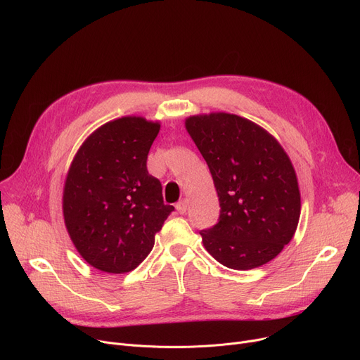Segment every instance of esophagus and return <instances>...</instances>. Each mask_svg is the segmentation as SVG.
Listing matches in <instances>:
<instances>
[{
    "instance_id": "obj_1",
    "label": "esophagus",
    "mask_w": 360,
    "mask_h": 360,
    "mask_svg": "<svg viewBox=\"0 0 360 360\" xmlns=\"http://www.w3.org/2000/svg\"><path fill=\"white\" fill-rule=\"evenodd\" d=\"M176 210H178V213L185 214L186 210H188V201H186V200H181V201L176 204Z\"/></svg>"
}]
</instances>
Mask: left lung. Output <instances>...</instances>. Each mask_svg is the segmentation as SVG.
I'll list each match as a JSON object with an SVG mask.
<instances>
[{"label": "left lung", "instance_id": "8db88e82", "mask_svg": "<svg viewBox=\"0 0 360 360\" xmlns=\"http://www.w3.org/2000/svg\"><path fill=\"white\" fill-rule=\"evenodd\" d=\"M185 128L209 165L220 202L204 248L224 267L251 270L276 258L297 228L300 193L281 144L258 124L226 112L193 115Z\"/></svg>", "mask_w": 360, "mask_h": 360}]
</instances>
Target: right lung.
<instances>
[{"mask_svg":"<svg viewBox=\"0 0 360 360\" xmlns=\"http://www.w3.org/2000/svg\"><path fill=\"white\" fill-rule=\"evenodd\" d=\"M160 122L122 117L94 129L75 153L64 182L63 214L75 250L109 274L134 270L150 254L174 205L147 172Z\"/></svg>","mask_w":360,"mask_h":360,"instance_id":"add662e5","label":"right lung"}]
</instances>
